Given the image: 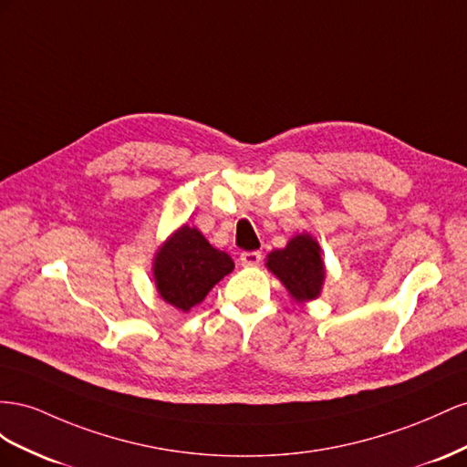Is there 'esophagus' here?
Segmentation results:
<instances>
[{
  "label": "esophagus",
  "mask_w": 467,
  "mask_h": 467,
  "mask_svg": "<svg viewBox=\"0 0 467 467\" xmlns=\"http://www.w3.org/2000/svg\"><path fill=\"white\" fill-rule=\"evenodd\" d=\"M262 262V252L252 250V252H243L241 254V264L243 265H258Z\"/></svg>",
  "instance_id": "34e87169"
}]
</instances>
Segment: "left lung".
I'll use <instances>...</instances> for the list:
<instances>
[{"mask_svg":"<svg viewBox=\"0 0 467 467\" xmlns=\"http://www.w3.org/2000/svg\"><path fill=\"white\" fill-rule=\"evenodd\" d=\"M321 248L309 234L291 238L284 250H274L268 256V268L282 279L297 301L315 299L325 279Z\"/></svg>","mask_w":467,"mask_h":467,"instance_id":"left-lung-1","label":"left lung"}]
</instances>
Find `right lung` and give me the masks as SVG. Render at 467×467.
<instances>
[{"label":"right lung","mask_w":467,"mask_h":467,"mask_svg":"<svg viewBox=\"0 0 467 467\" xmlns=\"http://www.w3.org/2000/svg\"><path fill=\"white\" fill-rule=\"evenodd\" d=\"M233 268L229 254L213 248L202 233L185 224L156 254V287L176 309L190 311Z\"/></svg>","instance_id":"1"}]
</instances>
